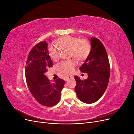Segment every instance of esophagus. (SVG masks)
Wrapping results in <instances>:
<instances>
[{"instance_id": "1", "label": "esophagus", "mask_w": 134, "mask_h": 134, "mask_svg": "<svg viewBox=\"0 0 134 134\" xmlns=\"http://www.w3.org/2000/svg\"><path fill=\"white\" fill-rule=\"evenodd\" d=\"M72 78H73V76H72V75H68L66 77V78H65V81H67V80H69V79H71Z\"/></svg>"}]
</instances>
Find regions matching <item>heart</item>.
<instances>
[{"label":"heart","mask_w":134,"mask_h":134,"mask_svg":"<svg viewBox=\"0 0 134 134\" xmlns=\"http://www.w3.org/2000/svg\"><path fill=\"white\" fill-rule=\"evenodd\" d=\"M56 45L62 49L70 50V55L79 61L86 60L91 51V44L87 39H79L77 37L66 36L60 38L56 42ZM48 55L54 61L59 58L60 52L57 47L49 45L48 47ZM76 64V60H69L63 61L59 65V70L63 73H70L74 70Z\"/></svg>","instance_id":"obj_1"}]
</instances>
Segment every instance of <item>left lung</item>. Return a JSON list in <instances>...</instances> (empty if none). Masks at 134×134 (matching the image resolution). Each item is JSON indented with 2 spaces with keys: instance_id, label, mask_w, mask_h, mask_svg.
I'll return each instance as SVG.
<instances>
[{
  "instance_id": "left-lung-1",
  "label": "left lung",
  "mask_w": 134,
  "mask_h": 134,
  "mask_svg": "<svg viewBox=\"0 0 134 134\" xmlns=\"http://www.w3.org/2000/svg\"><path fill=\"white\" fill-rule=\"evenodd\" d=\"M91 51L79 69L87 72L88 77L84 80L78 76L75 91L82 102L93 103L98 100L106 91L110 75V65L107 53L99 40L92 37Z\"/></svg>"
}]
</instances>
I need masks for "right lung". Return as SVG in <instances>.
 <instances>
[{
    "mask_svg": "<svg viewBox=\"0 0 134 134\" xmlns=\"http://www.w3.org/2000/svg\"><path fill=\"white\" fill-rule=\"evenodd\" d=\"M53 65L47 50V43L42 41L36 44L28 54L25 75L28 88L35 99L42 106H54L61 98V91L65 81L58 78L51 83L44 73Z\"/></svg>",
    "mask_w": 134,
    "mask_h": 134,
    "instance_id": "add662e5",
    "label": "right lung"
}]
</instances>
